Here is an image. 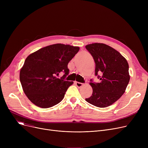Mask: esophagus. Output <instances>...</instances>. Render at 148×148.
I'll return each instance as SVG.
<instances>
[{"instance_id": "34e87169", "label": "esophagus", "mask_w": 148, "mask_h": 148, "mask_svg": "<svg viewBox=\"0 0 148 148\" xmlns=\"http://www.w3.org/2000/svg\"><path fill=\"white\" fill-rule=\"evenodd\" d=\"M75 84L78 88H81L83 85V83H80V82H75Z\"/></svg>"}]
</instances>
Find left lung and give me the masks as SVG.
<instances>
[{"label":"left lung","instance_id":"left-lung-1","mask_svg":"<svg viewBox=\"0 0 148 148\" xmlns=\"http://www.w3.org/2000/svg\"><path fill=\"white\" fill-rule=\"evenodd\" d=\"M85 47L94 59L95 74L100 80L99 83L90 80L93 92L85 99L96 107H107L118 100L126 90L130 79L128 62L119 52L105 44L93 43Z\"/></svg>","mask_w":148,"mask_h":148}]
</instances>
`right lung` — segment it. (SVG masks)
<instances>
[{
  "label": "right lung",
  "instance_id": "add662e5",
  "mask_svg": "<svg viewBox=\"0 0 148 148\" xmlns=\"http://www.w3.org/2000/svg\"><path fill=\"white\" fill-rule=\"evenodd\" d=\"M79 47L56 44L30 54L20 71L22 88L33 104L46 108L59 103L73 82L64 79L69 74L68 64L79 51ZM62 71L60 79L56 77Z\"/></svg>",
  "mask_w": 148,
  "mask_h": 148
}]
</instances>
